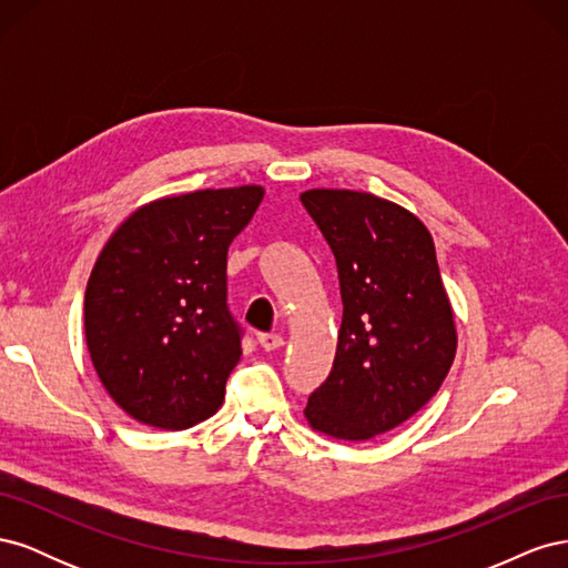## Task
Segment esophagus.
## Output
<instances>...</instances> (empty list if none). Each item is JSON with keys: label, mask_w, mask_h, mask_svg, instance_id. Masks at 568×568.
<instances>
[{"label": "esophagus", "mask_w": 568, "mask_h": 568, "mask_svg": "<svg viewBox=\"0 0 568 568\" xmlns=\"http://www.w3.org/2000/svg\"><path fill=\"white\" fill-rule=\"evenodd\" d=\"M257 343H261L263 351H277L284 346V338L280 334H257Z\"/></svg>", "instance_id": "34e87169"}]
</instances>
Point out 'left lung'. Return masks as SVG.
Listing matches in <instances>:
<instances>
[{
  "mask_svg": "<svg viewBox=\"0 0 568 568\" xmlns=\"http://www.w3.org/2000/svg\"><path fill=\"white\" fill-rule=\"evenodd\" d=\"M305 211L329 244L343 301L334 367L305 419L341 440H369L438 393L457 351L434 239L403 205L351 189H307Z\"/></svg>",
  "mask_w": 568,
  "mask_h": 568,
  "instance_id": "1",
  "label": "left lung"
}]
</instances>
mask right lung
<instances>
[{
  "instance_id": "right-lung-1",
  "label": "right lung",
  "mask_w": 568,
  "mask_h": 568,
  "mask_svg": "<svg viewBox=\"0 0 568 568\" xmlns=\"http://www.w3.org/2000/svg\"><path fill=\"white\" fill-rule=\"evenodd\" d=\"M265 196L257 184L156 199L101 248L84 291V338L111 398L146 426L213 417L242 357L227 307V248Z\"/></svg>"
}]
</instances>
